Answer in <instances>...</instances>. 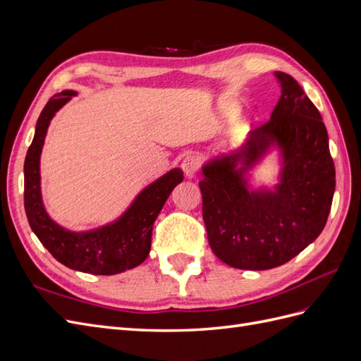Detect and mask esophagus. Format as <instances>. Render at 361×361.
I'll return each mask as SVG.
<instances>
[{"mask_svg": "<svg viewBox=\"0 0 361 361\" xmlns=\"http://www.w3.org/2000/svg\"><path fill=\"white\" fill-rule=\"evenodd\" d=\"M180 167H182V171H183L185 176L192 178V176H195V173L199 171L200 161L195 155H188V157L183 158Z\"/></svg>", "mask_w": 361, "mask_h": 361, "instance_id": "esophagus-1", "label": "esophagus"}]
</instances>
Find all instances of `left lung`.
Listing matches in <instances>:
<instances>
[{"label":"left lung","mask_w":361,"mask_h":361,"mask_svg":"<svg viewBox=\"0 0 361 361\" xmlns=\"http://www.w3.org/2000/svg\"><path fill=\"white\" fill-rule=\"evenodd\" d=\"M281 96L269 122L202 166L203 220L214 255L238 269L286 264L324 231L336 170L321 113L290 75L274 72ZM276 151L278 182L253 188L252 171Z\"/></svg>","instance_id":"obj_1"}]
</instances>
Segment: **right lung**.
Returning a JSON list of instances; mask_svg holds the SVG:
<instances>
[{
    "mask_svg": "<svg viewBox=\"0 0 361 361\" xmlns=\"http://www.w3.org/2000/svg\"><path fill=\"white\" fill-rule=\"evenodd\" d=\"M78 93H57L43 108L24 164V206L31 231L60 264L94 276H114L143 264L152 245V231L164 203L183 180L180 169H171L141 190L114 221L73 232L49 216L42 199L40 155L54 116Z\"/></svg>",
    "mask_w": 361,
    "mask_h": 361,
    "instance_id": "right-lung-1",
    "label": "right lung"
}]
</instances>
